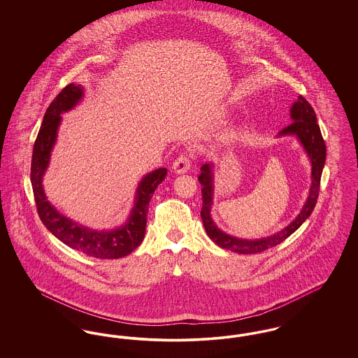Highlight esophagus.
<instances>
[{"label":"esophagus","mask_w":358,"mask_h":358,"mask_svg":"<svg viewBox=\"0 0 358 358\" xmlns=\"http://www.w3.org/2000/svg\"><path fill=\"white\" fill-rule=\"evenodd\" d=\"M190 166H192V157H190V154L184 153L178 155L174 159L171 169L176 171V173L181 174V173H187L190 169Z\"/></svg>","instance_id":"obj_1"}]
</instances>
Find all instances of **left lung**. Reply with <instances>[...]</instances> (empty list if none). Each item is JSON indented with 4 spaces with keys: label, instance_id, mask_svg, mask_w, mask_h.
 Listing matches in <instances>:
<instances>
[{
    "label": "left lung",
    "instance_id": "8db88e82",
    "mask_svg": "<svg viewBox=\"0 0 358 358\" xmlns=\"http://www.w3.org/2000/svg\"><path fill=\"white\" fill-rule=\"evenodd\" d=\"M291 118L292 123H289L287 127H285L279 136L286 134H295L302 142L303 148L306 149L307 154L311 159V187L310 194L307 197L306 204L303 206L302 212L298 215V217L287 225L285 229L273 235L270 238H259V240H243L227 235L222 232L215 222L210 219V205H212V171L210 165L204 164L201 166V173L199 176V182L201 184V194H203V208H201V219L204 224L206 235L212 238L219 247L238 252V254H257L263 252L266 250H270L275 245L280 244L292 235L306 219L310 217L311 212L314 210L320 187H321V176L324 169V159H326V145H324V136L321 134V129L317 123V115L311 104L306 99L299 95L298 101L292 104L291 110Z\"/></svg>",
    "mask_w": 358,
    "mask_h": 358
}]
</instances>
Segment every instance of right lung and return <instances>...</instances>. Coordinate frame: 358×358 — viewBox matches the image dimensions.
Instances as JSON below:
<instances>
[{"label": "right lung", "instance_id": "right-lung-1", "mask_svg": "<svg viewBox=\"0 0 358 358\" xmlns=\"http://www.w3.org/2000/svg\"><path fill=\"white\" fill-rule=\"evenodd\" d=\"M82 96L83 88L80 85H66L56 95L45 111L40 131L34 141L31 164V181L36 208L43 224L66 245L96 259H120L131 254L142 243L146 228L148 205L150 203L154 190L165 180L168 171L161 168L142 178L136 189V203L129 222L115 231H91L60 215L47 201L41 178L50 162L52 146L56 141L57 127L62 120L60 114L72 108Z\"/></svg>", "mask_w": 358, "mask_h": 358}]
</instances>
